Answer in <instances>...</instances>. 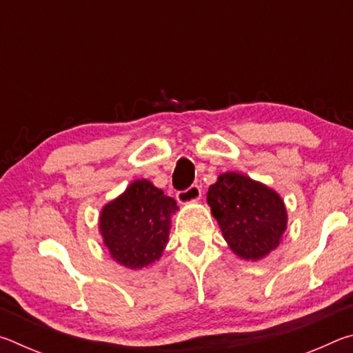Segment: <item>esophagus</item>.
<instances>
[{
	"label": "esophagus",
	"mask_w": 353,
	"mask_h": 353,
	"mask_svg": "<svg viewBox=\"0 0 353 353\" xmlns=\"http://www.w3.org/2000/svg\"><path fill=\"white\" fill-rule=\"evenodd\" d=\"M201 199V188L198 185H191L188 190L185 191H179L177 193V201L179 204L187 205V204H193V202H198Z\"/></svg>",
	"instance_id": "esophagus-1"
}]
</instances>
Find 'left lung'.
I'll return each instance as SVG.
<instances>
[{
    "label": "left lung",
    "instance_id": "obj_1",
    "mask_svg": "<svg viewBox=\"0 0 353 353\" xmlns=\"http://www.w3.org/2000/svg\"><path fill=\"white\" fill-rule=\"evenodd\" d=\"M207 204L227 246L246 261H260L282 243L288 227L286 205L276 190L241 172L219 174Z\"/></svg>",
    "mask_w": 353,
    "mask_h": 353
}]
</instances>
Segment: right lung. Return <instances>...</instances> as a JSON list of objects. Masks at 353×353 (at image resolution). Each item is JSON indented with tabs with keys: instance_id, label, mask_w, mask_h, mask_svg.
Returning <instances> with one entry per match:
<instances>
[{
	"instance_id": "add662e5",
	"label": "right lung",
	"mask_w": 353,
	"mask_h": 353,
	"mask_svg": "<svg viewBox=\"0 0 353 353\" xmlns=\"http://www.w3.org/2000/svg\"><path fill=\"white\" fill-rule=\"evenodd\" d=\"M177 202L148 179H137L101 208L98 229L113 261L148 270L162 259Z\"/></svg>"
}]
</instances>
